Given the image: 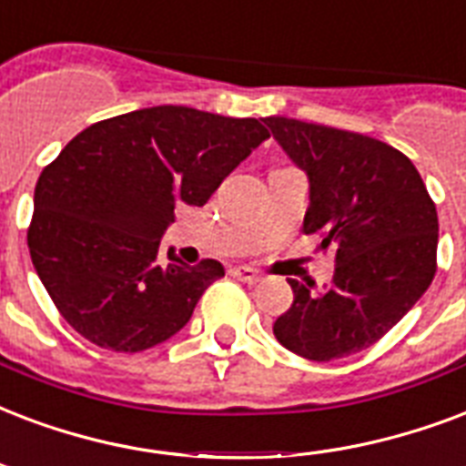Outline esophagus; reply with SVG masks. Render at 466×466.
Instances as JSON below:
<instances>
[{"mask_svg": "<svg viewBox=\"0 0 466 466\" xmlns=\"http://www.w3.org/2000/svg\"><path fill=\"white\" fill-rule=\"evenodd\" d=\"M229 273H232L237 280H244V283H258V280H261V273L254 271V268H248V266H234Z\"/></svg>", "mask_w": 466, "mask_h": 466, "instance_id": "1", "label": "esophagus"}]
</instances>
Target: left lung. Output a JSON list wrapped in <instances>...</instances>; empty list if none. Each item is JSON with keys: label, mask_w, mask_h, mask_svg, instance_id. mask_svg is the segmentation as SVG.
Listing matches in <instances>:
<instances>
[{"label": "left lung", "mask_w": 466, "mask_h": 466, "mask_svg": "<svg viewBox=\"0 0 466 466\" xmlns=\"http://www.w3.org/2000/svg\"><path fill=\"white\" fill-rule=\"evenodd\" d=\"M264 124L310 180L303 232L335 251L329 286L289 280L293 305L273 335L305 360H342L379 342L428 290L438 209L410 158L379 138L289 116Z\"/></svg>", "instance_id": "obj_1"}]
</instances>
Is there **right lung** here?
<instances>
[{"label":"right lung","mask_w":466,"mask_h":466,"mask_svg":"<svg viewBox=\"0 0 466 466\" xmlns=\"http://www.w3.org/2000/svg\"><path fill=\"white\" fill-rule=\"evenodd\" d=\"M271 137L258 119L161 105L80 131L35 183L28 251L58 312L85 339L144 351L186 328L215 258L161 251L180 202L202 208Z\"/></svg>","instance_id":"add662e5"}]
</instances>
